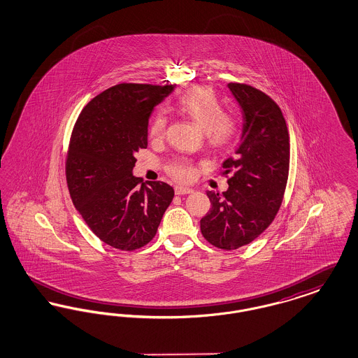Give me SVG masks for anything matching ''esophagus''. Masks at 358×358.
I'll list each match as a JSON object with an SVG mask.
<instances>
[{
	"label": "esophagus",
	"mask_w": 358,
	"mask_h": 358,
	"mask_svg": "<svg viewBox=\"0 0 358 358\" xmlns=\"http://www.w3.org/2000/svg\"><path fill=\"white\" fill-rule=\"evenodd\" d=\"M174 192H176V194H189L193 192V189L187 187H176Z\"/></svg>",
	"instance_id": "1"
}]
</instances>
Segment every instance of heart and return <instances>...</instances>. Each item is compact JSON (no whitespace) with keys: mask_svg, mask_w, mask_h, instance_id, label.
<instances>
[{"mask_svg":"<svg viewBox=\"0 0 358 358\" xmlns=\"http://www.w3.org/2000/svg\"><path fill=\"white\" fill-rule=\"evenodd\" d=\"M176 108L181 114L194 120L205 133L206 143L217 150L229 149L241 133V126L234 114L224 113V106L217 95L206 87H193L184 92L176 102ZM166 127V118L158 113L149 126V136L153 139L161 138ZM168 171L178 181H187L193 177V164L187 158L173 159Z\"/></svg>","mask_w":358,"mask_h":358,"instance_id":"b5f03b06","label":"heart"}]
</instances>
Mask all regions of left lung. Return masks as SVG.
<instances>
[{"label": "left lung", "instance_id": "left-lung-1", "mask_svg": "<svg viewBox=\"0 0 358 358\" xmlns=\"http://www.w3.org/2000/svg\"><path fill=\"white\" fill-rule=\"evenodd\" d=\"M243 114V136L224 161L227 192H206L210 209L200 222L205 240L225 251L254 241L273 222L285 196L289 168V129L280 107L267 94L229 83Z\"/></svg>", "mask_w": 358, "mask_h": 358}]
</instances>
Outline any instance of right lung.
I'll use <instances>...</instances> for the list:
<instances>
[{"mask_svg": "<svg viewBox=\"0 0 358 358\" xmlns=\"http://www.w3.org/2000/svg\"><path fill=\"white\" fill-rule=\"evenodd\" d=\"M174 85L120 83L85 104L69 139L66 178L72 203L106 244L134 251L153 240L174 190L133 176L136 154L148 148L154 107Z\"/></svg>", "mask_w": 358, "mask_h": 358, "instance_id": "add662e5", "label": "right lung"}]
</instances>
